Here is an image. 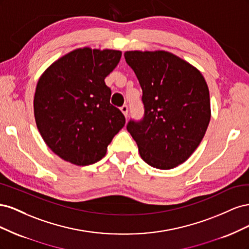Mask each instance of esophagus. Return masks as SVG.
Segmentation results:
<instances>
[{
    "label": "esophagus",
    "mask_w": 249,
    "mask_h": 249,
    "mask_svg": "<svg viewBox=\"0 0 249 249\" xmlns=\"http://www.w3.org/2000/svg\"><path fill=\"white\" fill-rule=\"evenodd\" d=\"M120 110H122V112L124 113V115L127 117V114H129V107H127L126 105H124V106L120 108Z\"/></svg>",
    "instance_id": "esophagus-1"
}]
</instances>
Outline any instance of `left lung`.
I'll return each mask as SVG.
<instances>
[{
    "label": "left lung",
    "mask_w": 249,
    "mask_h": 249,
    "mask_svg": "<svg viewBox=\"0 0 249 249\" xmlns=\"http://www.w3.org/2000/svg\"><path fill=\"white\" fill-rule=\"evenodd\" d=\"M142 89L144 114L126 130L143 161L158 169L184 163L201 142L211 118L208 85L200 71L168 52H125Z\"/></svg>",
    "instance_id": "1"
}]
</instances>
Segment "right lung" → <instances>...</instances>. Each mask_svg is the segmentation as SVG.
Segmentation results:
<instances>
[{"label": "right lung", "instance_id": "right-lung-1", "mask_svg": "<svg viewBox=\"0 0 249 249\" xmlns=\"http://www.w3.org/2000/svg\"><path fill=\"white\" fill-rule=\"evenodd\" d=\"M122 52L78 49L52 64L37 83L34 115L47 145L76 165L99 162L123 129V112L110 104L105 78Z\"/></svg>", "mask_w": 249, "mask_h": 249}]
</instances>
